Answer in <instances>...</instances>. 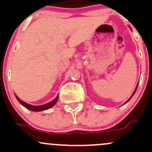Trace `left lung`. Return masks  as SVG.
<instances>
[{
  "label": "left lung",
  "instance_id": "8db88e82",
  "mask_svg": "<svg viewBox=\"0 0 152 152\" xmlns=\"http://www.w3.org/2000/svg\"><path fill=\"white\" fill-rule=\"evenodd\" d=\"M137 87H138V85H137V88H136V89H135V91H134V93H133V94H132V96H134V94H135L136 91H137ZM132 97H131V98H130L129 99V100H128V101H127V102H129V100H130V99H132Z\"/></svg>",
  "mask_w": 152,
  "mask_h": 152
}]
</instances>
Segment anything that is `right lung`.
<instances>
[{
	"instance_id": "add662e5",
	"label": "right lung",
	"mask_w": 152,
	"mask_h": 152,
	"mask_svg": "<svg viewBox=\"0 0 152 152\" xmlns=\"http://www.w3.org/2000/svg\"><path fill=\"white\" fill-rule=\"evenodd\" d=\"M15 97H16V99H18L19 103H20L21 105L25 106L26 109L31 110V111H43V110L50 109V108H51L52 106H53L56 104L57 101H58V96H57V97L54 99V100H53L52 102H50L49 103H48V104H43V105H41V106H33V105H30V104H27V103L23 102V101L20 100L17 96H15Z\"/></svg>"
}]
</instances>
